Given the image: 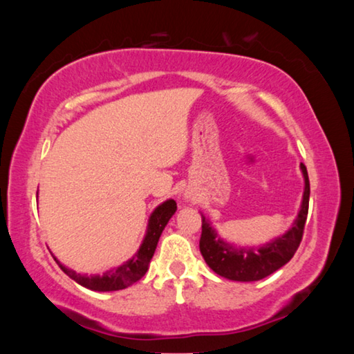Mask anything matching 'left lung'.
Wrapping results in <instances>:
<instances>
[{
    "label": "left lung",
    "instance_id": "1",
    "mask_svg": "<svg viewBox=\"0 0 354 354\" xmlns=\"http://www.w3.org/2000/svg\"><path fill=\"white\" fill-rule=\"evenodd\" d=\"M301 171L304 176V192L298 217L286 234L259 248H237L234 245L226 243L217 236V231L211 226L205 215H201L200 251L207 266L215 273L231 281L250 283V281H259L268 277L292 259L303 239L309 209L310 187L308 170L303 164Z\"/></svg>",
    "mask_w": 354,
    "mask_h": 354
}]
</instances>
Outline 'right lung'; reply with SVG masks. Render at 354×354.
Returning a JSON list of instances; mask_svg holds the SVG:
<instances>
[{
    "label": "right lung",
    "mask_w": 354,
    "mask_h": 354,
    "mask_svg": "<svg viewBox=\"0 0 354 354\" xmlns=\"http://www.w3.org/2000/svg\"><path fill=\"white\" fill-rule=\"evenodd\" d=\"M175 212H176L175 200H167L162 203V205L156 207L151 214V217L148 220L147 234H145V239H143L139 251H137L129 261L122 263L120 267L111 268V270L104 272L103 274H91V277H87V274L76 273L75 270H71V268L62 266L56 257L55 261L57 262V266L62 268V272L65 274H68V277L73 281H76L77 284H81L82 287H87V289L91 290L112 292V290L127 289V287L137 283V281L147 273L149 261H151L156 247H158L159 237L162 234L164 227L167 226V223H169V220Z\"/></svg>",
    "instance_id": "right-lung-1"
}]
</instances>
